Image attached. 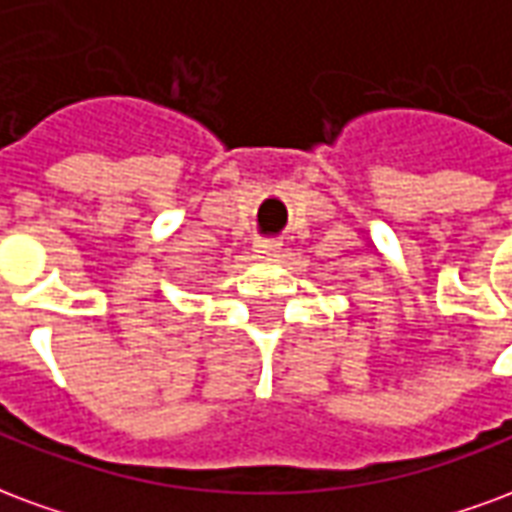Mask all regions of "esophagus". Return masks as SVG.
I'll return each mask as SVG.
<instances>
[{"instance_id": "esophagus-1", "label": "esophagus", "mask_w": 512, "mask_h": 512, "mask_svg": "<svg viewBox=\"0 0 512 512\" xmlns=\"http://www.w3.org/2000/svg\"><path fill=\"white\" fill-rule=\"evenodd\" d=\"M253 248H256V253H267V256H270V253L281 251V242L267 240V237H264V240H256V245H253Z\"/></svg>"}]
</instances>
